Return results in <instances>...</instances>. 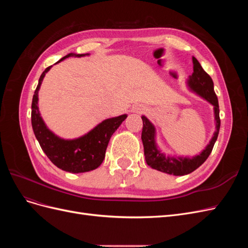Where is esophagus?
Here are the masks:
<instances>
[{
	"mask_svg": "<svg viewBox=\"0 0 248 248\" xmlns=\"http://www.w3.org/2000/svg\"><path fill=\"white\" fill-rule=\"evenodd\" d=\"M147 108L145 107L140 106V104H138V106H134L131 108L132 112H137V114H141V112H145Z\"/></svg>",
	"mask_w": 248,
	"mask_h": 248,
	"instance_id": "1",
	"label": "esophagus"
}]
</instances>
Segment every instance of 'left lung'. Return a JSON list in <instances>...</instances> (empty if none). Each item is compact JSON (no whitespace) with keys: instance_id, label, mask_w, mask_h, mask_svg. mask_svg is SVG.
Returning a JSON list of instances; mask_svg holds the SVG:
<instances>
[{"instance_id":"obj_1","label":"left lung","mask_w":248,"mask_h":248,"mask_svg":"<svg viewBox=\"0 0 248 248\" xmlns=\"http://www.w3.org/2000/svg\"><path fill=\"white\" fill-rule=\"evenodd\" d=\"M193 72L186 80L187 88L190 92L198 95L201 98L206 100L213 106L214 112V124L215 131L210 140L209 144L200 154L194 156H175L171 154H166L161 151L160 147L157 145L156 140V128L153 123L146 116H141L142 120V131L141 140L144 145L145 159L149 167L169 175L184 176L190 174L191 171L197 170L200 166L206 161L211 153L213 146L217 140L220 128L219 119V107L218 99L214 92V85L212 78L209 74L202 69L198 60L192 57Z\"/></svg>"}]
</instances>
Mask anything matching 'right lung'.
<instances>
[{
    "label": "right lung",
    "instance_id": "obj_1",
    "mask_svg": "<svg viewBox=\"0 0 248 248\" xmlns=\"http://www.w3.org/2000/svg\"><path fill=\"white\" fill-rule=\"evenodd\" d=\"M90 54H74L70 52L56 63L64 61L69 57H86ZM55 65V64H54ZM52 66L42 72L38 86H37L32 101V127L37 140L43 152L46 154L49 160L62 170L78 174L93 170L102 163L108 141L119 126L127 118V115H121L103 120L97 124L93 129L85 133L84 136L76 139H63L57 136L46 126L43 121L38 107V93L46 74Z\"/></svg>",
    "mask_w": 248,
    "mask_h": 248
}]
</instances>
